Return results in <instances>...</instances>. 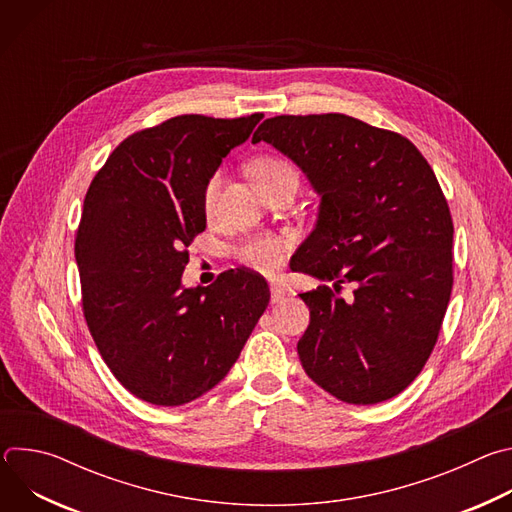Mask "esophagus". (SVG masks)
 Wrapping results in <instances>:
<instances>
[{
    "instance_id": "1",
    "label": "esophagus",
    "mask_w": 512,
    "mask_h": 512,
    "mask_svg": "<svg viewBox=\"0 0 512 512\" xmlns=\"http://www.w3.org/2000/svg\"><path fill=\"white\" fill-rule=\"evenodd\" d=\"M271 304H281L285 300V289L279 283H271Z\"/></svg>"
}]
</instances>
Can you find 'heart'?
<instances>
[{
	"mask_svg": "<svg viewBox=\"0 0 512 512\" xmlns=\"http://www.w3.org/2000/svg\"><path fill=\"white\" fill-rule=\"evenodd\" d=\"M253 180L257 182V186L261 190H267L279 182L285 180H296L298 182V174L289 162L275 158V156H263L251 162L249 166ZM221 172H214L206 186H204V194H202V204L206 212L214 210L216 204V196H218V188H221ZM294 235L291 233H275V231H263V233H255L251 237H247L237 249L235 255L237 259L247 265L253 267L257 271H265L271 273L275 269H279L289 251L294 249Z\"/></svg>",
	"mask_w": 512,
	"mask_h": 512,
	"instance_id": "heart-1",
	"label": "heart"
}]
</instances>
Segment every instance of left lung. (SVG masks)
Wrapping results in <instances>:
<instances>
[{
	"label": "left lung",
	"instance_id": "obj_1",
	"mask_svg": "<svg viewBox=\"0 0 512 512\" xmlns=\"http://www.w3.org/2000/svg\"><path fill=\"white\" fill-rule=\"evenodd\" d=\"M259 141L320 196L316 227L289 267L336 291L354 283L352 302L326 285L300 294L310 308L298 342L306 375L352 405L399 395L435 346L454 283V225L433 170L403 135L342 113L265 119Z\"/></svg>",
	"mask_w": 512,
	"mask_h": 512
}]
</instances>
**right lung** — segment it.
<instances>
[{
    "mask_svg": "<svg viewBox=\"0 0 512 512\" xmlns=\"http://www.w3.org/2000/svg\"><path fill=\"white\" fill-rule=\"evenodd\" d=\"M263 119L180 115L123 139L93 178L75 243L83 310L115 379L176 407L221 383L269 304L245 269L184 287L186 247L206 229L202 194Z\"/></svg>",
    "mask_w": 512,
    "mask_h": 512,
    "instance_id": "obj_1",
    "label": "right lung"
}]
</instances>
